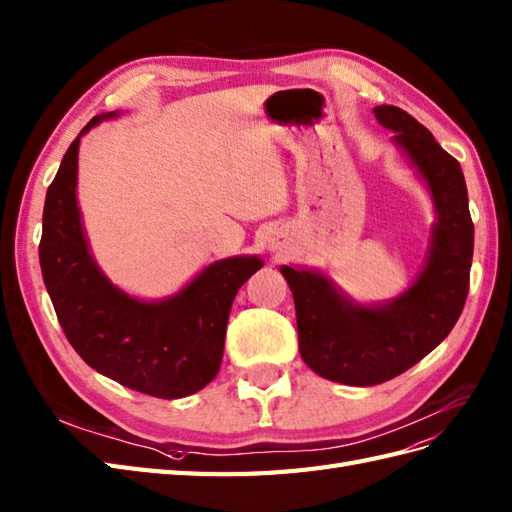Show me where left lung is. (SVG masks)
Returning a JSON list of instances; mask_svg holds the SVG:
<instances>
[{
	"label": "left lung",
	"mask_w": 512,
	"mask_h": 512,
	"mask_svg": "<svg viewBox=\"0 0 512 512\" xmlns=\"http://www.w3.org/2000/svg\"><path fill=\"white\" fill-rule=\"evenodd\" d=\"M428 182L436 226L428 265L395 302L365 308L347 302L315 271L282 267L295 299L299 354L321 378L373 386L400 376L452 332L469 293L473 221L460 162L428 128L397 106L373 108Z\"/></svg>",
	"instance_id": "1"
}]
</instances>
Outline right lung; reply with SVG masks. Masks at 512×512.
<instances>
[{
	"instance_id": "1",
	"label": "right lung",
	"mask_w": 512,
	"mask_h": 512,
	"mask_svg": "<svg viewBox=\"0 0 512 512\" xmlns=\"http://www.w3.org/2000/svg\"><path fill=\"white\" fill-rule=\"evenodd\" d=\"M99 121L93 117L80 136ZM80 136L47 189L39 243L60 328L84 363L110 380L162 400L191 395L217 376L234 295L263 260H219L184 291L156 304L115 289L97 269L82 232L76 202Z\"/></svg>"
}]
</instances>
